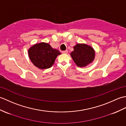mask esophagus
<instances>
[{"label": "esophagus", "mask_w": 126, "mask_h": 126, "mask_svg": "<svg viewBox=\"0 0 126 126\" xmlns=\"http://www.w3.org/2000/svg\"><path fill=\"white\" fill-rule=\"evenodd\" d=\"M62 53H63V54H66V53H68V51H67V50L62 51Z\"/></svg>", "instance_id": "esophagus-1"}]
</instances>
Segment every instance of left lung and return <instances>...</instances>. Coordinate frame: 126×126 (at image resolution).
<instances>
[{
	"label": "left lung",
	"instance_id": "1",
	"mask_svg": "<svg viewBox=\"0 0 126 126\" xmlns=\"http://www.w3.org/2000/svg\"><path fill=\"white\" fill-rule=\"evenodd\" d=\"M71 56L76 65L83 67L92 63L95 57V51L93 48L86 44H78L74 47Z\"/></svg>",
	"mask_w": 126,
	"mask_h": 126
}]
</instances>
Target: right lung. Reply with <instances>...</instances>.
Returning <instances> with one entry per match:
<instances>
[{
    "instance_id": "obj_1",
    "label": "right lung",
    "mask_w": 126,
    "mask_h": 126,
    "mask_svg": "<svg viewBox=\"0 0 126 126\" xmlns=\"http://www.w3.org/2000/svg\"><path fill=\"white\" fill-rule=\"evenodd\" d=\"M28 53L33 64L41 69L51 67L57 56L61 54L58 50L53 49L49 44L45 43L34 45L29 49Z\"/></svg>"
}]
</instances>
